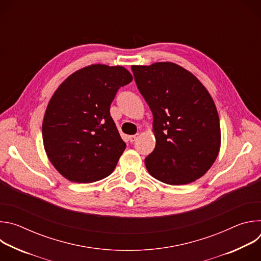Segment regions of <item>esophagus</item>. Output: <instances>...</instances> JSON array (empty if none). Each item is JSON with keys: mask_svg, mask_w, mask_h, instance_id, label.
<instances>
[{"mask_svg": "<svg viewBox=\"0 0 261 261\" xmlns=\"http://www.w3.org/2000/svg\"><path fill=\"white\" fill-rule=\"evenodd\" d=\"M138 136H139V134L137 133V134H135V135H131V136H129V140H130V142H134L137 138H138Z\"/></svg>", "mask_w": 261, "mask_h": 261, "instance_id": "34e87169", "label": "esophagus"}]
</instances>
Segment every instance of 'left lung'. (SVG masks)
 Instances as JSON below:
<instances>
[{"instance_id":"8db88e82","label":"left lung","mask_w":261,"mask_h":261,"mask_svg":"<svg viewBox=\"0 0 261 261\" xmlns=\"http://www.w3.org/2000/svg\"><path fill=\"white\" fill-rule=\"evenodd\" d=\"M131 69L154 118L156 146L144 160L148 173L173 186L201 177L221 144L220 120L210 93L191 72L171 62Z\"/></svg>"}]
</instances>
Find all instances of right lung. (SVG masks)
<instances>
[{
    "instance_id": "1",
    "label": "right lung",
    "mask_w": 261,
    "mask_h": 261,
    "mask_svg": "<svg viewBox=\"0 0 261 261\" xmlns=\"http://www.w3.org/2000/svg\"><path fill=\"white\" fill-rule=\"evenodd\" d=\"M132 80L122 66L95 64L72 73L57 89L42 138L49 161L64 177L87 184L114 171L126 143L110 117V104Z\"/></svg>"
}]
</instances>
